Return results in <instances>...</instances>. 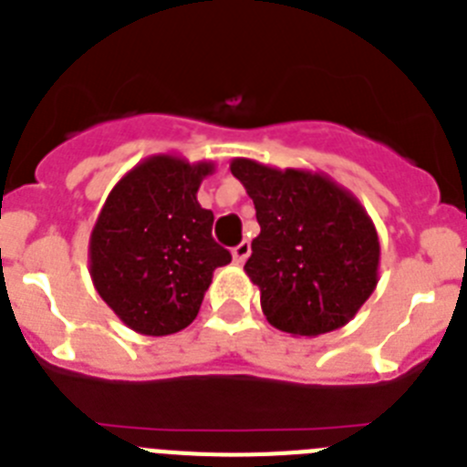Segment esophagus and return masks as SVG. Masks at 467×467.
I'll return each instance as SVG.
<instances>
[{"instance_id": "1", "label": "esophagus", "mask_w": 467, "mask_h": 467, "mask_svg": "<svg viewBox=\"0 0 467 467\" xmlns=\"http://www.w3.org/2000/svg\"><path fill=\"white\" fill-rule=\"evenodd\" d=\"M250 253H253V247H250V243H247V241L238 243V245L231 250V254H234V262H236V264L245 262V259L250 257Z\"/></svg>"}]
</instances>
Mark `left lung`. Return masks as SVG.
Segmentation results:
<instances>
[{"instance_id":"left-lung-1","label":"left lung","mask_w":467,"mask_h":467,"mask_svg":"<svg viewBox=\"0 0 467 467\" xmlns=\"http://www.w3.org/2000/svg\"><path fill=\"white\" fill-rule=\"evenodd\" d=\"M231 172L257 210L245 262L271 325L320 337L350 323L379 283L381 245L372 217L323 172L234 159Z\"/></svg>"}]
</instances>
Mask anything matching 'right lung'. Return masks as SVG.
<instances>
[{
  "instance_id": "obj_1",
  "label": "right lung",
  "mask_w": 467,
  "mask_h": 467,
  "mask_svg": "<svg viewBox=\"0 0 467 467\" xmlns=\"http://www.w3.org/2000/svg\"><path fill=\"white\" fill-rule=\"evenodd\" d=\"M213 172V161L150 156L114 184L95 220L90 278L133 332L166 337L192 325L213 271L231 262L213 238V210L196 198Z\"/></svg>"
}]
</instances>
